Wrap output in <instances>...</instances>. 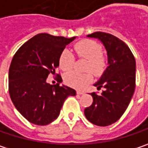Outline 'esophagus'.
Listing matches in <instances>:
<instances>
[{
  "instance_id": "obj_1",
  "label": "esophagus",
  "mask_w": 148,
  "mask_h": 148,
  "mask_svg": "<svg viewBox=\"0 0 148 148\" xmlns=\"http://www.w3.org/2000/svg\"><path fill=\"white\" fill-rule=\"evenodd\" d=\"M84 92H82V91H77V94H78V95H82V94H83Z\"/></svg>"
}]
</instances>
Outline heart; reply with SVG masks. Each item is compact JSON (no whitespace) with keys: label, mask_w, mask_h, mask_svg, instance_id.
I'll list each match as a JSON object with an SVG mask.
<instances>
[{"label":"heart","mask_w":148,"mask_h":148,"mask_svg":"<svg viewBox=\"0 0 148 148\" xmlns=\"http://www.w3.org/2000/svg\"><path fill=\"white\" fill-rule=\"evenodd\" d=\"M74 49L81 59H87L85 69L91 71L96 76H100L107 66V59L102 54V47L94 40L85 38L74 45ZM75 56L68 50L64 49L59 57V66L64 71H68L74 66ZM92 79V72L81 73L71 71L65 76L66 83L75 88H82Z\"/></svg>","instance_id":"obj_1"}]
</instances>
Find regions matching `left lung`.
Segmentation results:
<instances>
[{"mask_svg": "<svg viewBox=\"0 0 148 148\" xmlns=\"http://www.w3.org/2000/svg\"><path fill=\"white\" fill-rule=\"evenodd\" d=\"M100 39L107 50L109 66L94 86L103 88L92 92V103L84 110L93 125L107 126L116 122L127 109L136 88V60L127 45L110 34L95 32L88 35Z\"/></svg>", "mask_w": 148, "mask_h": 148, "instance_id": "1", "label": "left lung"}]
</instances>
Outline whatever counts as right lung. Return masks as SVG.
Segmentation results:
<instances>
[{"instance_id":"right-lung-1","label":"right lung","mask_w":148,"mask_h":148,"mask_svg":"<svg viewBox=\"0 0 148 148\" xmlns=\"http://www.w3.org/2000/svg\"><path fill=\"white\" fill-rule=\"evenodd\" d=\"M75 37L38 34L17 49L9 68L8 89L11 99L20 114L33 124L45 125L60 114L64 101L76 91L60 86V74L56 85L46 82L56 72L59 57Z\"/></svg>"}]
</instances>
